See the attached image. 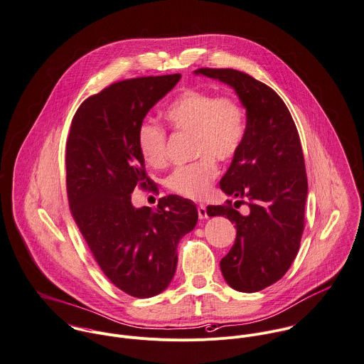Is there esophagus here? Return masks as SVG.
I'll return each mask as SVG.
<instances>
[{
  "label": "esophagus",
  "instance_id": "esophagus-1",
  "mask_svg": "<svg viewBox=\"0 0 364 364\" xmlns=\"http://www.w3.org/2000/svg\"><path fill=\"white\" fill-rule=\"evenodd\" d=\"M197 211H198V217H200L201 220H204V218L208 217V215H207V208H205V205L200 204V205L197 207Z\"/></svg>",
  "mask_w": 364,
  "mask_h": 364
}]
</instances>
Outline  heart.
I'll return each instance as SVG.
<instances>
[{"instance_id": "b5f03b06", "label": "heart", "mask_w": 364, "mask_h": 364, "mask_svg": "<svg viewBox=\"0 0 364 364\" xmlns=\"http://www.w3.org/2000/svg\"><path fill=\"white\" fill-rule=\"evenodd\" d=\"M164 117L174 132L193 136V156L198 157L176 167L164 184L178 196L201 200L218 176L214 159L232 160L245 141V109L234 96L187 87L167 105ZM137 146L150 166H160L167 154L166 129L153 119H144L137 129Z\"/></svg>"}]
</instances>
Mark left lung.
Wrapping results in <instances>:
<instances>
[{"label":"left lung","mask_w":364,"mask_h":364,"mask_svg":"<svg viewBox=\"0 0 364 364\" xmlns=\"http://www.w3.org/2000/svg\"><path fill=\"white\" fill-rule=\"evenodd\" d=\"M196 73L232 86L247 109L245 141L220 186L244 198L237 202L250 213L242 216L227 200L208 205L207 214L227 217L237 228L235 242L220 262L227 284L258 292L288 272L301 247L308 196L301 139L287 105L268 85L235 69L200 68Z\"/></svg>","instance_id":"obj_1"}]
</instances>
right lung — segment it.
<instances>
[{
  "instance_id": "right-lung-1",
  "label": "right lung",
  "mask_w": 364,
  "mask_h": 364,
  "mask_svg": "<svg viewBox=\"0 0 364 364\" xmlns=\"http://www.w3.org/2000/svg\"><path fill=\"white\" fill-rule=\"evenodd\" d=\"M181 75L143 76L112 83L77 107L66 140V194L70 214L106 278L124 294L151 298L171 282L177 245L198 213L183 197L157 208H134L136 187L157 193L137 146L147 112Z\"/></svg>"
}]
</instances>
